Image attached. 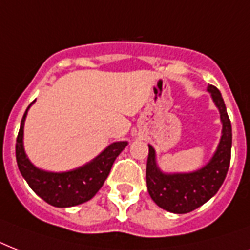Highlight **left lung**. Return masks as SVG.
<instances>
[{"label":"left lung","mask_w":250,"mask_h":250,"mask_svg":"<svg viewBox=\"0 0 250 250\" xmlns=\"http://www.w3.org/2000/svg\"><path fill=\"white\" fill-rule=\"evenodd\" d=\"M215 105L223 123L222 139L217 152L204 168L190 174H162L156 165L154 149L149 145L146 164V186L150 197L162 209L175 214H186L209 201L223 184L231 161L232 128L222 94L217 86L209 84Z\"/></svg>","instance_id":"obj_1"}]
</instances>
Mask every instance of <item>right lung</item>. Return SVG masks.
<instances>
[{"mask_svg": "<svg viewBox=\"0 0 250 250\" xmlns=\"http://www.w3.org/2000/svg\"><path fill=\"white\" fill-rule=\"evenodd\" d=\"M29 107V106H28ZM21 118L17 137L15 154L21 174L33 192L44 201L56 208H70L88 201L104 186L117 157L125 148L127 143L119 141L106 148L104 152L85 166L68 172H46L33 166L25 157L23 149V125L28 111Z\"/></svg>", "mask_w": 250, "mask_h": 250, "instance_id": "obj_1", "label": "right lung"}]
</instances>
